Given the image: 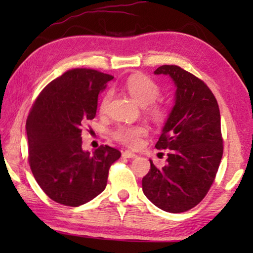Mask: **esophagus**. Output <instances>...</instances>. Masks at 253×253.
I'll list each match as a JSON object with an SVG mask.
<instances>
[{"instance_id":"34e87169","label":"esophagus","mask_w":253,"mask_h":253,"mask_svg":"<svg viewBox=\"0 0 253 253\" xmlns=\"http://www.w3.org/2000/svg\"><path fill=\"white\" fill-rule=\"evenodd\" d=\"M122 157L126 158V159H134V158H137V155L132 153V152H130V151H123L122 152Z\"/></svg>"}]
</instances>
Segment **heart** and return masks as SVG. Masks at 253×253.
Returning <instances> with one entry per match:
<instances>
[{"label": "heart", "instance_id": "b5f03b06", "mask_svg": "<svg viewBox=\"0 0 253 253\" xmlns=\"http://www.w3.org/2000/svg\"><path fill=\"white\" fill-rule=\"evenodd\" d=\"M126 88L129 94L139 103L140 106L146 107L154 102L160 95V87L146 76L134 75L127 79ZM110 94H107L102 100V108H105L109 101ZM150 113L157 119L162 116V109L159 106H151ZM147 133L146 127L143 126H120L114 131L113 136L117 141L126 145L129 147H136L139 145L141 137Z\"/></svg>", "mask_w": 253, "mask_h": 253}]
</instances>
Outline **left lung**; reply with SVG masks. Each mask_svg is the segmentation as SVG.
Here are the masks:
<instances>
[{
	"label": "left lung",
	"mask_w": 253,
	"mask_h": 253,
	"mask_svg": "<svg viewBox=\"0 0 253 253\" xmlns=\"http://www.w3.org/2000/svg\"><path fill=\"white\" fill-rule=\"evenodd\" d=\"M154 75L174 82L175 102L155 147L170 150L167 165L143 178V192L155 206L182 213L202 202L215 178L223 153L215 96L196 76L177 65H161Z\"/></svg>",
	"instance_id": "obj_1"
}]
</instances>
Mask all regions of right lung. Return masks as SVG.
I'll list each match as a JSON object with an SVG mask.
<instances>
[{
    "mask_svg": "<svg viewBox=\"0 0 253 253\" xmlns=\"http://www.w3.org/2000/svg\"><path fill=\"white\" fill-rule=\"evenodd\" d=\"M114 77L92 69H72L50 82L26 121L29 162L34 178L54 202L77 207L100 195L121 152L101 145L82 147V126L95 117L98 95Z\"/></svg>",
    "mask_w": 253,
    "mask_h": 253,
    "instance_id": "1",
    "label": "right lung"
}]
</instances>
